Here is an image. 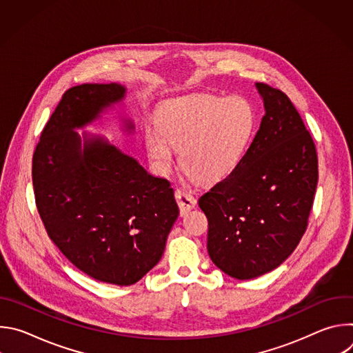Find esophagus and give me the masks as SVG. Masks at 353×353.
<instances>
[{"label": "esophagus", "mask_w": 353, "mask_h": 353, "mask_svg": "<svg viewBox=\"0 0 353 353\" xmlns=\"http://www.w3.org/2000/svg\"><path fill=\"white\" fill-rule=\"evenodd\" d=\"M174 196H176V201L179 204V208H180V215H185L188 211H191L195 204H196V199L194 198V195L183 188H177L174 191Z\"/></svg>", "instance_id": "1"}]
</instances>
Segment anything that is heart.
Here are the masks:
<instances>
[{"label":"heart","mask_w":353,"mask_h":353,"mask_svg":"<svg viewBox=\"0 0 353 353\" xmlns=\"http://www.w3.org/2000/svg\"><path fill=\"white\" fill-rule=\"evenodd\" d=\"M256 109L245 97L195 93L163 105L157 123L143 130L148 157L155 170L168 174L176 161L190 179L215 184L230 176L254 137Z\"/></svg>","instance_id":"b5f03b06"}]
</instances>
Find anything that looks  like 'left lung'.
<instances>
[{
    "label": "left lung",
    "mask_w": 353,
    "mask_h": 353,
    "mask_svg": "<svg viewBox=\"0 0 353 353\" xmlns=\"http://www.w3.org/2000/svg\"><path fill=\"white\" fill-rule=\"evenodd\" d=\"M265 114L225 180L198 199L208 218V254L226 275L253 279L279 267L307 228L319 180L310 132L290 99L257 82Z\"/></svg>",
    "instance_id": "8db88e82"
}]
</instances>
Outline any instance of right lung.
<instances>
[{
    "instance_id": "right-lung-1",
    "label": "right lung",
    "mask_w": 353,
    "mask_h": 353,
    "mask_svg": "<svg viewBox=\"0 0 353 353\" xmlns=\"http://www.w3.org/2000/svg\"><path fill=\"white\" fill-rule=\"evenodd\" d=\"M120 83L70 88L41 131L32 162L39 215L48 237L90 278L128 286L163 256L179 216L166 179L99 135L75 131L120 103ZM127 131L134 130L124 120Z\"/></svg>"
}]
</instances>
